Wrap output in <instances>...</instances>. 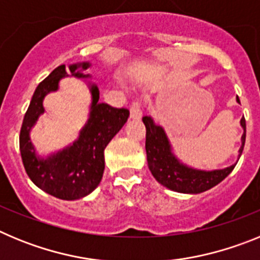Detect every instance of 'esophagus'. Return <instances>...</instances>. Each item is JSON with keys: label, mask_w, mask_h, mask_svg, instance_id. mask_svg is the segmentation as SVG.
<instances>
[{"label": "esophagus", "mask_w": 260, "mask_h": 260, "mask_svg": "<svg viewBox=\"0 0 260 260\" xmlns=\"http://www.w3.org/2000/svg\"><path fill=\"white\" fill-rule=\"evenodd\" d=\"M142 105L139 100H134L130 104V117L133 119H139L142 117Z\"/></svg>", "instance_id": "esophagus-1"}]
</instances>
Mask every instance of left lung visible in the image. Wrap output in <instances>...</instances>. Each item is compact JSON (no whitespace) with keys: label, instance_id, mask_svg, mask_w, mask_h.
I'll list each match as a JSON object with an SVG mask.
<instances>
[{"label":"left lung","instance_id":"left-lung-1","mask_svg":"<svg viewBox=\"0 0 260 260\" xmlns=\"http://www.w3.org/2000/svg\"><path fill=\"white\" fill-rule=\"evenodd\" d=\"M240 103V99L237 98ZM143 123L146 125V152L148 167L158 183L177 192L185 194H199L221 182L225 177L229 176L236 164L219 171H197L192 168L181 164L173 156L171 151V144L168 142L164 130L160 126L155 125L151 117H143ZM243 133L242 146L240 148V156L243 151L246 141V121L241 119Z\"/></svg>","mask_w":260,"mask_h":260}]
</instances>
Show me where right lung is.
<instances>
[{"label":"right lung","mask_w":260,"mask_h":260,"mask_svg":"<svg viewBox=\"0 0 260 260\" xmlns=\"http://www.w3.org/2000/svg\"><path fill=\"white\" fill-rule=\"evenodd\" d=\"M89 63L71 65V75L88 77L77 70H86ZM66 75L65 65L58 66L38 87L23 118L19 134L22 161L31 181L43 191L63 201H75L92 192L98 187L104 173V150L112 138L122 128L128 118L126 108H113L99 103V88L91 87L92 105L87 125L77 142L66 150L48 158L36 157L29 141V130L44 112L43 99L48 92L58 88V82Z\"/></svg>","instance_id":"add662e5"}]
</instances>
